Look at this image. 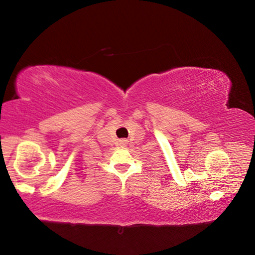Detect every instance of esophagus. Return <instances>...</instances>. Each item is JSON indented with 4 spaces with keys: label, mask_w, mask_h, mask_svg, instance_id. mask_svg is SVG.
Wrapping results in <instances>:
<instances>
[{
    "label": "esophagus",
    "mask_w": 255,
    "mask_h": 255,
    "mask_svg": "<svg viewBox=\"0 0 255 255\" xmlns=\"http://www.w3.org/2000/svg\"><path fill=\"white\" fill-rule=\"evenodd\" d=\"M124 143H125V141H124V140H123V141H122V144H123V145H125V144H124Z\"/></svg>",
    "instance_id": "1"
}]
</instances>
